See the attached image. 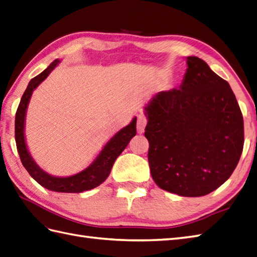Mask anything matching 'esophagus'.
I'll return each instance as SVG.
<instances>
[{
	"instance_id": "1",
	"label": "esophagus",
	"mask_w": 257,
	"mask_h": 257,
	"mask_svg": "<svg viewBox=\"0 0 257 257\" xmlns=\"http://www.w3.org/2000/svg\"><path fill=\"white\" fill-rule=\"evenodd\" d=\"M147 122V117L143 114H139L138 117H137V131H138V134H142L145 131Z\"/></svg>"
}]
</instances>
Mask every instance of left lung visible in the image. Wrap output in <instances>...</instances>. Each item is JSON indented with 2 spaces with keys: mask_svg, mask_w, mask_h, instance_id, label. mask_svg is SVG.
Listing matches in <instances>:
<instances>
[{
  "mask_svg": "<svg viewBox=\"0 0 257 257\" xmlns=\"http://www.w3.org/2000/svg\"><path fill=\"white\" fill-rule=\"evenodd\" d=\"M181 86L160 92L145 107L148 160L166 192L200 197L228 180L241 158L243 116L229 83L204 60L187 57Z\"/></svg>",
  "mask_w": 257,
  "mask_h": 257,
  "instance_id": "8db88e82",
  "label": "left lung"
}]
</instances>
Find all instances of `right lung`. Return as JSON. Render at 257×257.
Returning a JSON list of instances; mask_svg holds the SVG:
<instances>
[{"instance_id":"1","label":"right lung","mask_w":257,"mask_h":257,"mask_svg":"<svg viewBox=\"0 0 257 257\" xmlns=\"http://www.w3.org/2000/svg\"><path fill=\"white\" fill-rule=\"evenodd\" d=\"M59 62L60 61L57 59L45 71H43L39 75L35 76L29 82L16 111L15 141L24 168L41 186L58 193H82L99 186L108 177L116 159L120 156V153L126 149L131 138H134L137 134V118H134L128 126L120 129L115 136H112L104 148L101 149L98 156L82 171L69 176L58 177L48 174L44 170H41L32 158L25 141L24 127H25L26 109L34 89L49 75Z\"/></svg>"}]
</instances>
